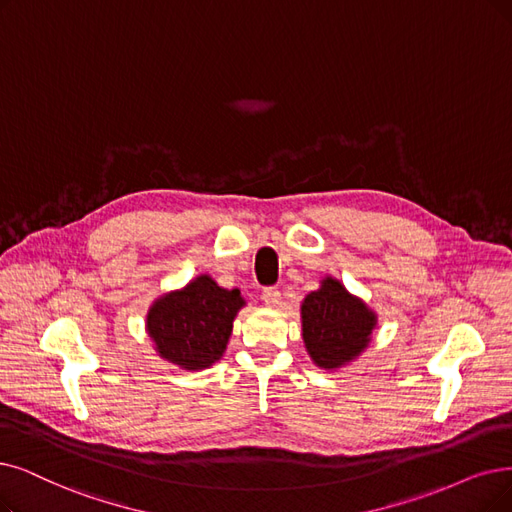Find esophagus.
Listing matches in <instances>:
<instances>
[{
  "mask_svg": "<svg viewBox=\"0 0 512 512\" xmlns=\"http://www.w3.org/2000/svg\"><path fill=\"white\" fill-rule=\"evenodd\" d=\"M262 300L267 306H277L281 302V292L277 288H264L262 290Z\"/></svg>",
  "mask_w": 512,
  "mask_h": 512,
  "instance_id": "34e87169",
  "label": "esophagus"
}]
</instances>
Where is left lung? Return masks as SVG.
Listing matches in <instances>:
<instances>
[{"mask_svg":"<svg viewBox=\"0 0 512 512\" xmlns=\"http://www.w3.org/2000/svg\"><path fill=\"white\" fill-rule=\"evenodd\" d=\"M300 317L306 351L323 370H338L359 357L378 321L376 313L334 277H325L321 288L302 300Z\"/></svg>","mask_w":512,"mask_h":512,"instance_id":"obj_1","label":"left lung"}]
</instances>
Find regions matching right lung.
<instances>
[{
	"mask_svg": "<svg viewBox=\"0 0 512 512\" xmlns=\"http://www.w3.org/2000/svg\"><path fill=\"white\" fill-rule=\"evenodd\" d=\"M241 306L239 290H224L210 275H199L151 304L147 332L161 359L182 370H206L227 351Z\"/></svg>",
	"mask_w": 512,
	"mask_h": 512,
	"instance_id": "right-lung-1",
	"label": "right lung"
}]
</instances>
